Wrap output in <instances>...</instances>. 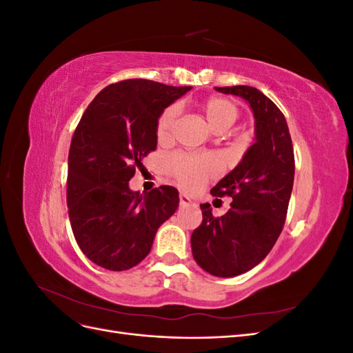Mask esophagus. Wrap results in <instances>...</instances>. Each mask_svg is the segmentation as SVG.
Here are the masks:
<instances>
[{"instance_id":"1","label":"esophagus","mask_w":353,"mask_h":353,"mask_svg":"<svg viewBox=\"0 0 353 353\" xmlns=\"http://www.w3.org/2000/svg\"><path fill=\"white\" fill-rule=\"evenodd\" d=\"M191 203H193V201H191V199L188 196H185V194L179 196V205L181 206H188V205H191Z\"/></svg>"}]
</instances>
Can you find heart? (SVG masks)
Segmentation results:
<instances>
[{
	"instance_id": "obj_1",
	"label": "heart",
	"mask_w": 353,
	"mask_h": 353,
	"mask_svg": "<svg viewBox=\"0 0 353 353\" xmlns=\"http://www.w3.org/2000/svg\"><path fill=\"white\" fill-rule=\"evenodd\" d=\"M208 123L213 131L223 132L239 121L240 110L237 104L225 97H210L200 105ZM176 121V109L169 105L159 114L156 121V138L159 143H169L174 137ZM170 174L178 181L181 187L196 190L201 187L212 176L218 175L219 163L213 157H197L190 154H174L168 160Z\"/></svg>"
}]
</instances>
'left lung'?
<instances>
[{
    "label": "left lung",
    "mask_w": 353,
    "mask_h": 353,
    "mask_svg": "<svg viewBox=\"0 0 353 353\" xmlns=\"http://www.w3.org/2000/svg\"><path fill=\"white\" fill-rule=\"evenodd\" d=\"M250 104L256 143L241 162L210 190L232 199L223 216L200 205L203 221L191 234V249L200 268L215 276H236L261 263L283 231L294 181V152L283 112L259 90L248 85L216 87Z\"/></svg>",
    "instance_id": "8db88e82"
}]
</instances>
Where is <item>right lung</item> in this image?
I'll list each match as a JSON object with an SVG mask.
<instances>
[{
    "label": "right lung",
    "instance_id": "add662e5",
    "mask_svg": "<svg viewBox=\"0 0 353 353\" xmlns=\"http://www.w3.org/2000/svg\"><path fill=\"white\" fill-rule=\"evenodd\" d=\"M191 87L126 79L101 90L73 132L68 169V209L74 240L95 265L125 271L150 253L157 228L178 208V190L147 194L130 179L156 150V121Z\"/></svg>",
    "mask_w": 353,
    "mask_h": 353
}]
</instances>
